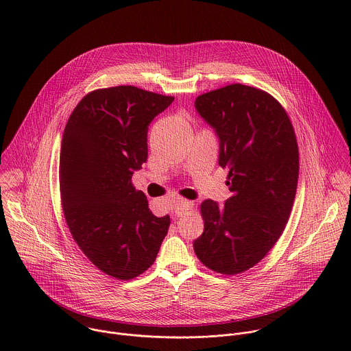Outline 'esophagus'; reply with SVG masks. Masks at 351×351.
Segmentation results:
<instances>
[{"mask_svg": "<svg viewBox=\"0 0 351 351\" xmlns=\"http://www.w3.org/2000/svg\"><path fill=\"white\" fill-rule=\"evenodd\" d=\"M193 207H194L193 202H189V199H179V202H176L173 204V214L176 217H180L182 214L187 213L189 210H193Z\"/></svg>", "mask_w": 351, "mask_h": 351, "instance_id": "1", "label": "esophagus"}]
</instances>
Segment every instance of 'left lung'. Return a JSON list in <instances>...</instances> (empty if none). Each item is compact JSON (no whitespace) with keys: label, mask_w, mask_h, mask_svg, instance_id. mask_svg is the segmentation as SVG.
I'll return each mask as SVG.
<instances>
[{"label":"left lung","mask_w":351,"mask_h":351,"mask_svg":"<svg viewBox=\"0 0 351 351\" xmlns=\"http://www.w3.org/2000/svg\"><path fill=\"white\" fill-rule=\"evenodd\" d=\"M194 107L219 138L232 195L202 203L204 232L193 247L210 269L236 275L253 268L280 237L298 179V147L276 99L256 87L229 84L195 98Z\"/></svg>","instance_id":"obj_1"}]
</instances>
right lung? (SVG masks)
Instances as JSON below:
<instances>
[{
    "label": "right lung",
    "mask_w": 351,
    "mask_h": 351,
    "mask_svg": "<svg viewBox=\"0 0 351 351\" xmlns=\"http://www.w3.org/2000/svg\"><path fill=\"white\" fill-rule=\"evenodd\" d=\"M173 97L134 86L99 88L82 98L64 130L61 199L69 230L104 274L129 280L153 265L171 223L156 217L132 184L147 161V132Z\"/></svg>",
    "instance_id": "obj_1"
}]
</instances>
